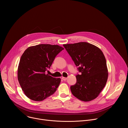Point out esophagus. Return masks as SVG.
<instances>
[{"mask_svg":"<svg viewBox=\"0 0 128 128\" xmlns=\"http://www.w3.org/2000/svg\"><path fill=\"white\" fill-rule=\"evenodd\" d=\"M67 78H65V77H62V80H64V81L66 80H67Z\"/></svg>","mask_w":128,"mask_h":128,"instance_id":"esophagus-1","label":"esophagus"}]
</instances>
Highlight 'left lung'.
I'll return each instance as SVG.
<instances>
[{
  "label": "left lung",
  "mask_w": 128,
  "mask_h": 128,
  "mask_svg": "<svg viewBox=\"0 0 128 128\" xmlns=\"http://www.w3.org/2000/svg\"><path fill=\"white\" fill-rule=\"evenodd\" d=\"M81 74L76 76V82L70 86L72 94L83 101L96 98L108 78L106 61L102 50L86 42L63 44Z\"/></svg>",
  "instance_id": "1"
}]
</instances>
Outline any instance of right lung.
<instances>
[{"label": "right lung", "instance_id": "add662e5", "mask_svg": "<svg viewBox=\"0 0 128 128\" xmlns=\"http://www.w3.org/2000/svg\"><path fill=\"white\" fill-rule=\"evenodd\" d=\"M64 48L58 45L40 44L27 48L21 57L18 80L25 95L41 101L56 92L61 82L46 74L54 58Z\"/></svg>", "mask_w": 128, "mask_h": 128}]
</instances>
